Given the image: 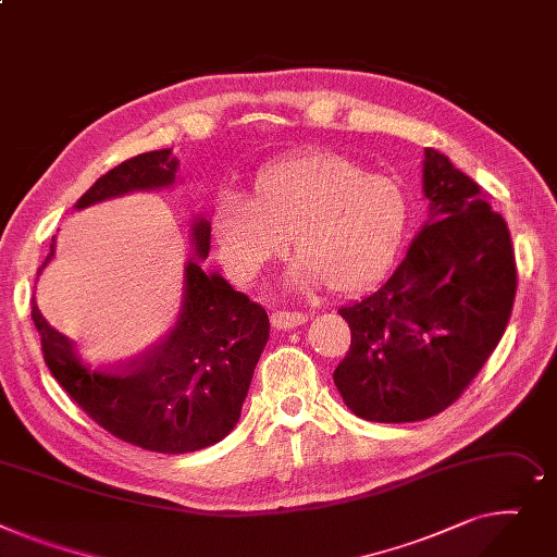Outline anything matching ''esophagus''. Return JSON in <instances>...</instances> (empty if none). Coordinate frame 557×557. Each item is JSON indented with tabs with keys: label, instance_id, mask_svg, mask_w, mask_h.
<instances>
[{
	"label": "esophagus",
	"instance_id": "obj_1",
	"mask_svg": "<svg viewBox=\"0 0 557 557\" xmlns=\"http://www.w3.org/2000/svg\"><path fill=\"white\" fill-rule=\"evenodd\" d=\"M306 321H308V314H304V312H287V310L272 312V325L278 331L297 329V325H304Z\"/></svg>",
	"mask_w": 557,
	"mask_h": 557
}]
</instances>
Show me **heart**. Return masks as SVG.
Returning <instances> with one entry per match:
<instances>
[{
	"instance_id": "heart-1",
	"label": "heart",
	"mask_w": 557,
	"mask_h": 557,
	"mask_svg": "<svg viewBox=\"0 0 557 557\" xmlns=\"http://www.w3.org/2000/svg\"><path fill=\"white\" fill-rule=\"evenodd\" d=\"M407 226L409 200L394 177L367 175L346 154L310 152L260 173L251 207L234 195L220 200L213 236L243 283L281 260L294 238L301 285L355 294L394 268Z\"/></svg>"
}]
</instances>
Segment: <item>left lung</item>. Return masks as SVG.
<instances>
[{"label":"left lung","mask_w":557,"mask_h":557,"mask_svg":"<svg viewBox=\"0 0 557 557\" xmlns=\"http://www.w3.org/2000/svg\"><path fill=\"white\" fill-rule=\"evenodd\" d=\"M430 220L367 299L342 308L350 348L333 377L346 407L373 422L432 418L461 398L497 348L517 292L508 224L481 186L424 150Z\"/></svg>","instance_id":"1"}]
</instances>
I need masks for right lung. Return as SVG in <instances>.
I'll use <instances>...</instances> for the list:
<instances>
[{"instance_id":"right-lung-1","label":"right lung","mask_w":557,"mask_h":557,"mask_svg":"<svg viewBox=\"0 0 557 557\" xmlns=\"http://www.w3.org/2000/svg\"><path fill=\"white\" fill-rule=\"evenodd\" d=\"M175 171L171 150L125 159L83 195L76 209L129 190L169 186ZM193 243L195 253L207 258L211 222H193ZM51 256L53 245L47 260ZM30 317L45 362L67 396L119 441L159 454L209 447L236 428L256 362L270 339L265 308L218 272L207 274L195 258L186 265L184 306L173 333L129 362L91 364L51 329L36 301Z\"/></svg>"}]
</instances>
